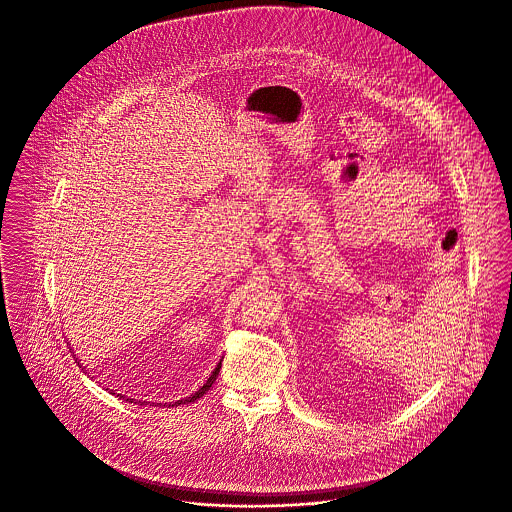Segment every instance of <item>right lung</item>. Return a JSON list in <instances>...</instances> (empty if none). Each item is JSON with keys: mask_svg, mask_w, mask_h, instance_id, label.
<instances>
[{"mask_svg": "<svg viewBox=\"0 0 512 512\" xmlns=\"http://www.w3.org/2000/svg\"><path fill=\"white\" fill-rule=\"evenodd\" d=\"M220 365H222V361L214 367V371L208 375V379L198 387V391H194L190 397H186V399H178V401H174V403H169V407H178V405H184V403H192V401H196V399H200L210 387H212V383L216 381V377H218V373H220ZM133 403V401H131Z\"/></svg>", "mask_w": 512, "mask_h": 512, "instance_id": "1", "label": "right lung"}]
</instances>
